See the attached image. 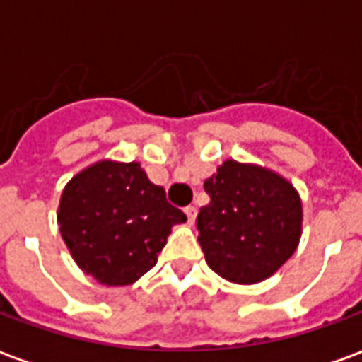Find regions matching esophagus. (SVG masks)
<instances>
[{"label":"esophagus","mask_w":362,"mask_h":362,"mask_svg":"<svg viewBox=\"0 0 362 362\" xmlns=\"http://www.w3.org/2000/svg\"><path fill=\"white\" fill-rule=\"evenodd\" d=\"M184 213H186V217H188V225H194V221H196V207H194V205H188V207L184 209Z\"/></svg>","instance_id":"1"}]
</instances>
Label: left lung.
<instances>
[{
	"label": "left lung",
	"mask_w": 362,
	"mask_h": 362,
	"mask_svg": "<svg viewBox=\"0 0 362 362\" xmlns=\"http://www.w3.org/2000/svg\"><path fill=\"white\" fill-rule=\"evenodd\" d=\"M209 204L197 213L207 266L236 285L272 277L298 248L303 199L283 174L227 158L204 182Z\"/></svg>",
	"instance_id": "left-lung-1"
}]
</instances>
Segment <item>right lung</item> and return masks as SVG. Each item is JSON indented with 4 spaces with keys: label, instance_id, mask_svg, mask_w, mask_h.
I'll return each mask as SVG.
<instances>
[{
    "label": "right lung",
    "instance_id": "right-lung-1",
    "mask_svg": "<svg viewBox=\"0 0 362 362\" xmlns=\"http://www.w3.org/2000/svg\"><path fill=\"white\" fill-rule=\"evenodd\" d=\"M56 219L77 267L100 285L124 287L157 264L186 215L137 160L100 158L67 182Z\"/></svg>",
    "mask_w": 362,
    "mask_h": 362
}]
</instances>
